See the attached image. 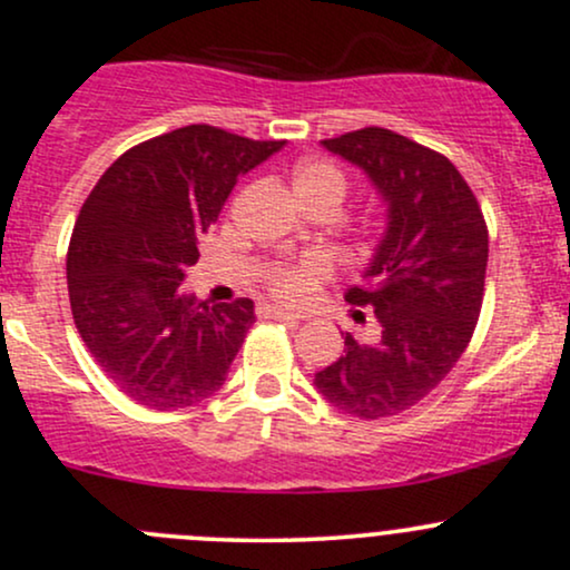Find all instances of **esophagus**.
<instances>
[{
	"label": "esophagus",
	"instance_id": "obj_1",
	"mask_svg": "<svg viewBox=\"0 0 570 570\" xmlns=\"http://www.w3.org/2000/svg\"><path fill=\"white\" fill-rule=\"evenodd\" d=\"M259 313H263L265 318H278V322H292V324H299V322H303V316H299V313L284 311V307L263 305V307H259Z\"/></svg>",
	"mask_w": 570,
	"mask_h": 570
}]
</instances>
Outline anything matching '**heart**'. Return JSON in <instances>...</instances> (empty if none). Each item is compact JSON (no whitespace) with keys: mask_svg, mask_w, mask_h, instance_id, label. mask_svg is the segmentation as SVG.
<instances>
[{"mask_svg":"<svg viewBox=\"0 0 570 570\" xmlns=\"http://www.w3.org/2000/svg\"><path fill=\"white\" fill-rule=\"evenodd\" d=\"M292 187L303 203L345 200V176L326 160H305L294 168ZM330 276V265L324 257H305L294 265H278L271 271V289L286 303H307L318 289V284Z\"/></svg>","mask_w":570,"mask_h":570,"instance_id":"obj_1","label":"heart"}]
</instances>
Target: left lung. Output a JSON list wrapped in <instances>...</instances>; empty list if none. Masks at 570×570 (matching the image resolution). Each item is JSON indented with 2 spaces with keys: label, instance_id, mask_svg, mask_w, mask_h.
Masks as SVG:
<instances>
[{
  "label": "left lung",
  "instance_id": "1",
  "mask_svg": "<svg viewBox=\"0 0 570 570\" xmlns=\"http://www.w3.org/2000/svg\"><path fill=\"white\" fill-rule=\"evenodd\" d=\"M322 147L362 168L385 227L364 267L367 286L345 292L381 332L367 345L345 335V353L313 385L345 415L377 421L429 396L466 351L485 292L488 227L453 163L407 136L372 126Z\"/></svg>",
  "mask_w": 570,
  "mask_h": 570
}]
</instances>
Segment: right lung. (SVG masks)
<instances>
[{"label":"right lung","instance_id":"1","mask_svg":"<svg viewBox=\"0 0 570 570\" xmlns=\"http://www.w3.org/2000/svg\"><path fill=\"white\" fill-rule=\"evenodd\" d=\"M281 147L214 126L176 128L120 155L82 203L67 254L71 313L136 404L193 407L225 385L254 303L206 305L181 281L238 176Z\"/></svg>","mask_w":570,"mask_h":570}]
</instances>
